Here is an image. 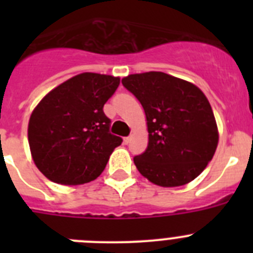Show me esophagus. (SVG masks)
<instances>
[{"label": "esophagus", "instance_id": "esophagus-1", "mask_svg": "<svg viewBox=\"0 0 253 253\" xmlns=\"http://www.w3.org/2000/svg\"><path fill=\"white\" fill-rule=\"evenodd\" d=\"M130 139H131L130 137H124V138H123V143H124V144H129Z\"/></svg>", "mask_w": 253, "mask_h": 253}]
</instances>
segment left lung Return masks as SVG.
Returning a JSON list of instances; mask_svg holds the SVG:
<instances>
[{
	"instance_id": "8db88e82",
	"label": "left lung",
	"mask_w": 253,
	"mask_h": 253,
	"mask_svg": "<svg viewBox=\"0 0 253 253\" xmlns=\"http://www.w3.org/2000/svg\"><path fill=\"white\" fill-rule=\"evenodd\" d=\"M122 82L146 113L148 146L134 157L140 175L162 187L191 182L211 161L219 140L207 96L191 82L154 71Z\"/></svg>"
}]
</instances>
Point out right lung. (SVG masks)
Wrapping results in <instances>:
<instances>
[{"mask_svg": "<svg viewBox=\"0 0 253 253\" xmlns=\"http://www.w3.org/2000/svg\"><path fill=\"white\" fill-rule=\"evenodd\" d=\"M119 77L84 72L46 93L30 115L28 139L39 171L53 182L81 185L101 175L123 139L109 133L105 102Z\"/></svg>", "mask_w": 253, "mask_h": 253, "instance_id": "1", "label": "right lung"}]
</instances>
